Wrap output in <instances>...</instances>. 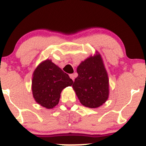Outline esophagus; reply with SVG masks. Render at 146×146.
<instances>
[{"label": "esophagus", "mask_w": 146, "mask_h": 146, "mask_svg": "<svg viewBox=\"0 0 146 146\" xmlns=\"http://www.w3.org/2000/svg\"><path fill=\"white\" fill-rule=\"evenodd\" d=\"M69 76H70V78L72 79V80H74V79H75V76H74V74H70V75H69Z\"/></svg>", "instance_id": "esophagus-1"}]
</instances>
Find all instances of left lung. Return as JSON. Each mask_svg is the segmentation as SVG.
I'll list each match as a JSON object with an SVG mask.
<instances>
[{"mask_svg": "<svg viewBox=\"0 0 146 146\" xmlns=\"http://www.w3.org/2000/svg\"><path fill=\"white\" fill-rule=\"evenodd\" d=\"M78 77L73 88L83 106L98 108L108 100L110 95L108 74L99 52L82 61L77 68Z\"/></svg>", "mask_w": 146, "mask_h": 146, "instance_id": "1", "label": "left lung"}]
</instances>
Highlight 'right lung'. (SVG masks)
Returning <instances> with one entry per match:
<instances>
[{"instance_id": "add662e5", "label": "right lung", "mask_w": 146, "mask_h": 146, "mask_svg": "<svg viewBox=\"0 0 146 146\" xmlns=\"http://www.w3.org/2000/svg\"><path fill=\"white\" fill-rule=\"evenodd\" d=\"M73 82L68 75L46 59L38 65L32 75V95L38 104L52 109L58 104L63 90Z\"/></svg>"}]
</instances>
